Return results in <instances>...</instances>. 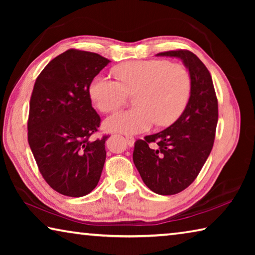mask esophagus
Returning a JSON list of instances; mask_svg holds the SVG:
<instances>
[{
    "label": "esophagus",
    "mask_w": 255,
    "mask_h": 255,
    "mask_svg": "<svg viewBox=\"0 0 255 255\" xmlns=\"http://www.w3.org/2000/svg\"><path fill=\"white\" fill-rule=\"evenodd\" d=\"M125 141H126V144L128 145V146H133V143H135V139H133V137L132 136H126L125 137Z\"/></svg>",
    "instance_id": "1"
}]
</instances>
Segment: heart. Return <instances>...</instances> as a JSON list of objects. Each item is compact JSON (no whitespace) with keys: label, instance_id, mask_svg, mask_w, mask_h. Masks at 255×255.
<instances>
[{"label":"heart","instance_id":"b5f03b06","mask_svg":"<svg viewBox=\"0 0 255 255\" xmlns=\"http://www.w3.org/2000/svg\"><path fill=\"white\" fill-rule=\"evenodd\" d=\"M115 74L117 80L98 75L89 89L91 100L105 114L119 109L128 94L135 93L132 105L136 108L107 118L105 126L111 131L137 133L154 124L169 126L182 115L191 96L188 68L165 59L124 63L116 67Z\"/></svg>","mask_w":255,"mask_h":255}]
</instances>
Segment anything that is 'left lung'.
Returning a JSON list of instances; mask_svg holds the SVG:
<instances>
[{
	"label": "left lung",
	"mask_w": 255,
	"mask_h": 255,
	"mask_svg": "<svg viewBox=\"0 0 255 255\" xmlns=\"http://www.w3.org/2000/svg\"><path fill=\"white\" fill-rule=\"evenodd\" d=\"M157 56L182 59L191 75V96L174 124L135 141L132 159L153 192L171 196L187 189L208 158L218 122V102L210 73L195 54L178 49Z\"/></svg>",
	"instance_id": "8db88e82"
}]
</instances>
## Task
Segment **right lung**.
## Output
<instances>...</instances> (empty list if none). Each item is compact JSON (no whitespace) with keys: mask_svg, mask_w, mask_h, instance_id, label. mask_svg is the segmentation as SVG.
Here are the masks:
<instances>
[{"mask_svg":"<svg viewBox=\"0 0 255 255\" xmlns=\"http://www.w3.org/2000/svg\"><path fill=\"white\" fill-rule=\"evenodd\" d=\"M109 63L91 51L68 49L51 59L34 83L28 141L42 178L60 195L83 197L100 180L108 135L91 139L101 118L89 89Z\"/></svg>","mask_w":255,"mask_h":255,"instance_id":"right-lung-1","label":"right lung"}]
</instances>
